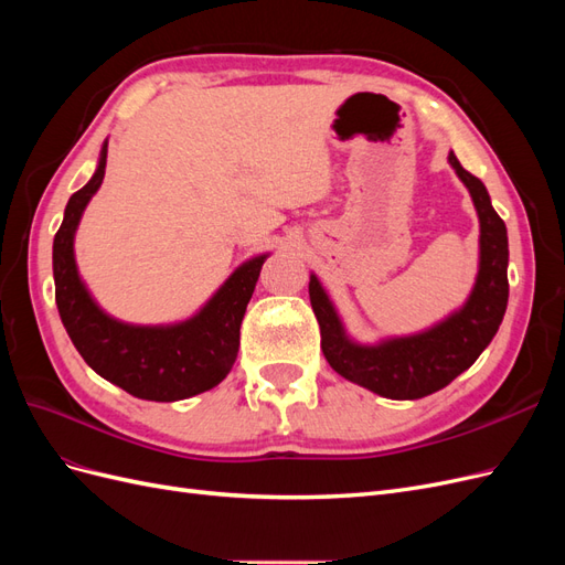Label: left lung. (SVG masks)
Segmentation results:
<instances>
[{
    "label": "left lung",
    "instance_id": "left-lung-1",
    "mask_svg": "<svg viewBox=\"0 0 565 565\" xmlns=\"http://www.w3.org/2000/svg\"><path fill=\"white\" fill-rule=\"evenodd\" d=\"M457 177L469 188L481 221V264L469 301L436 328L413 337L361 347L344 332L332 301L316 276L309 282V297L320 324V349L341 377L380 393L393 401H415L448 386L457 374L469 370L498 334L509 299V243L507 226L492 210L481 179L459 164L455 152L448 156Z\"/></svg>",
    "mask_w": 565,
    "mask_h": 565
}]
</instances>
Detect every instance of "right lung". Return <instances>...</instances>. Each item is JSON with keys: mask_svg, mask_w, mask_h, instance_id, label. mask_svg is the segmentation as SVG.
I'll use <instances>...</instances> for the list:
<instances>
[{"mask_svg": "<svg viewBox=\"0 0 565 565\" xmlns=\"http://www.w3.org/2000/svg\"><path fill=\"white\" fill-rule=\"evenodd\" d=\"M108 143L92 181L67 200L63 224L54 237L56 306L67 337L96 374L143 401L172 403L214 388L231 372L241 322L259 280L266 254L254 256L221 285L191 320L167 328L119 322L98 309L79 280L73 241L84 207L104 183Z\"/></svg>", "mask_w": 565, "mask_h": 565, "instance_id": "obj_1", "label": "right lung"}]
</instances>
